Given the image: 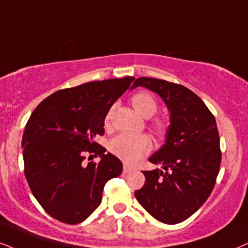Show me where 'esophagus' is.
<instances>
[{
    "label": "esophagus",
    "mask_w": 248,
    "mask_h": 248,
    "mask_svg": "<svg viewBox=\"0 0 248 248\" xmlns=\"http://www.w3.org/2000/svg\"><path fill=\"white\" fill-rule=\"evenodd\" d=\"M130 171H133V167H130V166H128V165H124V173L128 174V173H130Z\"/></svg>",
    "instance_id": "1"
}]
</instances>
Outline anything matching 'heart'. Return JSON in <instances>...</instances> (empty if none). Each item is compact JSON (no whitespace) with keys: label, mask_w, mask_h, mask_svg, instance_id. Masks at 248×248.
<instances>
[{"label":"heart","mask_w":248,"mask_h":248,"mask_svg":"<svg viewBox=\"0 0 248 248\" xmlns=\"http://www.w3.org/2000/svg\"><path fill=\"white\" fill-rule=\"evenodd\" d=\"M131 103H133L135 109L144 118L152 117L158 108L155 97L146 92L135 93L131 98ZM153 128L158 135H164L167 129V124L165 121L158 120L155 122ZM108 147L111 152L118 158H120L121 160L127 164H134L149 151L150 140L145 135L120 134L111 140Z\"/></svg>","instance_id":"obj_1"}]
</instances>
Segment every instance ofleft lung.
I'll return each instance as SVG.
<instances>
[{
	"mask_svg": "<svg viewBox=\"0 0 248 248\" xmlns=\"http://www.w3.org/2000/svg\"><path fill=\"white\" fill-rule=\"evenodd\" d=\"M136 87H145L161 97L170 124L165 144L149 158L165 170H144L145 184L135 197L158 221L180 223L207 200L220 171L215 118L200 97L181 84L143 77L135 80L131 89Z\"/></svg>",
	"mask_w": 248,
	"mask_h": 248,
	"instance_id": "8db88e82",
	"label": "left lung"
}]
</instances>
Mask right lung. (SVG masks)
<instances>
[{"label":"right lung","instance_id":"right-lung-1","mask_svg":"<svg viewBox=\"0 0 248 248\" xmlns=\"http://www.w3.org/2000/svg\"><path fill=\"white\" fill-rule=\"evenodd\" d=\"M134 80L124 77L58 90L28 119L21 142L25 176L33 196L56 220H86L101 203L106 182L122 173V162L93 137L104 135L106 114ZM87 152L101 161L84 166Z\"/></svg>","mask_w":248,"mask_h":248}]
</instances>
